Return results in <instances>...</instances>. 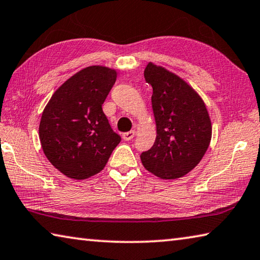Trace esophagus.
Returning a JSON list of instances; mask_svg holds the SVG:
<instances>
[{
    "mask_svg": "<svg viewBox=\"0 0 260 260\" xmlns=\"http://www.w3.org/2000/svg\"><path fill=\"white\" fill-rule=\"evenodd\" d=\"M135 135V131H129V132H126V133L122 134V139L125 141H129L134 138Z\"/></svg>",
    "mask_w": 260,
    "mask_h": 260,
    "instance_id": "esophagus-1",
    "label": "esophagus"
}]
</instances>
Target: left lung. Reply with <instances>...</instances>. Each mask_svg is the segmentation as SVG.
Instances as JSON below:
<instances>
[{
    "label": "left lung",
    "mask_w": 260,
    "mask_h": 260,
    "mask_svg": "<svg viewBox=\"0 0 260 260\" xmlns=\"http://www.w3.org/2000/svg\"><path fill=\"white\" fill-rule=\"evenodd\" d=\"M144 79L152 87L157 136L141 153L143 166L165 180L190 172L208 150L212 126L201 96L177 74L149 63Z\"/></svg>",
    "instance_id": "obj_1"
}]
</instances>
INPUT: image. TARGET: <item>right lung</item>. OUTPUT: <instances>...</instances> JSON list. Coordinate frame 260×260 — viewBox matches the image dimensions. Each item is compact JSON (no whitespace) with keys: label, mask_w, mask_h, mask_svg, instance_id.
<instances>
[{"label":"right lung","mask_w":260,"mask_h":260,"mask_svg":"<svg viewBox=\"0 0 260 260\" xmlns=\"http://www.w3.org/2000/svg\"><path fill=\"white\" fill-rule=\"evenodd\" d=\"M116 79V70L88 67L68 79L43 110L39 126L43 152L69 178L83 180L101 172L120 142L102 110Z\"/></svg>","instance_id":"1"}]
</instances>
